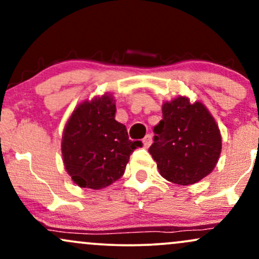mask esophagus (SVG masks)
<instances>
[{
	"mask_svg": "<svg viewBox=\"0 0 259 259\" xmlns=\"http://www.w3.org/2000/svg\"><path fill=\"white\" fill-rule=\"evenodd\" d=\"M142 144H144V147L145 148L150 147L151 144H152V136H151V135L145 136V139L142 140Z\"/></svg>",
	"mask_w": 259,
	"mask_h": 259,
	"instance_id": "esophagus-1",
	"label": "esophagus"
}]
</instances>
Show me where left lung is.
Masks as SVG:
<instances>
[{
	"instance_id": "left-lung-1",
	"label": "left lung",
	"mask_w": 259,
	"mask_h": 259,
	"mask_svg": "<svg viewBox=\"0 0 259 259\" xmlns=\"http://www.w3.org/2000/svg\"><path fill=\"white\" fill-rule=\"evenodd\" d=\"M162 113L148 150L159 174L178 185L198 183L212 173L222 152L214 118L203 103H191L186 96L163 103Z\"/></svg>"
}]
</instances>
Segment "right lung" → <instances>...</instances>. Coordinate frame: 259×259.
<instances>
[{"instance_id":"1","label":"right lung","mask_w":259,"mask_h":259,"mask_svg":"<svg viewBox=\"0 0 259 259\" xmlns=\"http://www.w3.org/2000/svg\"><path fill=\"white\" fill-rule=\"evenodd\" d=\"M115 100L105 94L75 107L62 136L64 168L80 187L100 190L124 174L140 141H130L126 127L115 120Z\"/></svg>"}]
</instances>
